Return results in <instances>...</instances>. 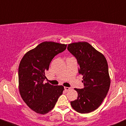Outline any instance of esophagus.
<instances>
[{"label": "esophagus", "instance_id": "1", "mask_svg": "<svg viewBox=\"0 0 126 126\" xmlns=\"http://www.w3.org/2000/svg\"><path fill=\"white\" fill-rule=\"evenodd\" d=\"M71 89L70 87H64V90L66 91V92H68V91L70 90Z\"/></svg>", "mask_w": 126, "mask_h": 126}]
</instances>
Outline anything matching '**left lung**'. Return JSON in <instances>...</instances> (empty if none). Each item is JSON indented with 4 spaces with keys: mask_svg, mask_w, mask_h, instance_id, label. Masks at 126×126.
Returning a JSON list of instances; mask_svg holds the SVG:
<instances>
[{
    "mask_svg": "<svg viewBox=\"0 0 126 126\" xmlns=\"http://www.w3.org/2000/svg\"><path fill=\"white\" fill-rule=\"evenodd\" d=\"M67 49L78 60L84 84L83 89H75L78 96L70 101L71 106L80 113H90L100 106L110 87L106 59L86 42L69 44Z\"/></svg>",
    "mask_w": 126,
    "mask_h": 126,
    "instance_id": "8db88e82",
    "label": "left lung"
}]
</instances>
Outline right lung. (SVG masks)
I'll use <instances>...</instances> for the list:
<instances>
[{"mask_svg": "<svg viewBox=\"0 0 126 126\" xmlns=\"http://www.w3.org/2000/svg\"><path fill=\"white\" fill-rule=\"evenodd\" d=\"M67 45L44 42L23 56L19 67V90L28 106L41 114L54 108L63 93V86L44 83L45 73L50 63L57 54L66 50Z\"/></svg>", "mask_w": 126, "mask_h": 126, "instance_id": "right-lung-1", "label": "right lung"}]
</instances>
